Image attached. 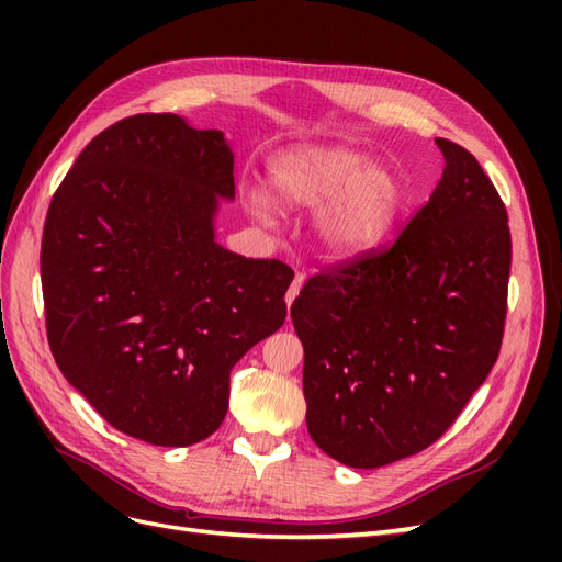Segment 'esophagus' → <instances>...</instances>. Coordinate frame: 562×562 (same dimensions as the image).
<instances>
[{"label":"esophagus","instance_id":"obj_1","mask_svg":"<svg viewBox=\"0 0 562 562\" xmlns=\"http://www.w3.org/2000/svg\"><path fill=\"white\" fill-rule=\"evenodd\" d=\"M304 279H307V277H304L302 271H297L293 283H291V288H288V293H285V302H288V304H293V300L300 295V288L304 285Z\"/></svg>","mask_w":562,"mask_h":562}]
</instances>
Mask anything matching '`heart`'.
<instances>
[{"instance_id": "b5f03b06", "label": "heart", "mask_w": 562, "mask_h": 562, "mask_svg": "<svg viewBox=\"0 0 562 562\" xmlns=\"http://www.w3.org/2000/svg\"><path fill=\"white\" fill-rule=\"evenodd\" d=\"M269 190L281 209H318L314 236L335 260L359 258L378 248L403 211V180L386 164L368 161L359 149L297 147L269 164ZM255 215L269 213L262 194L250 196Z\"/></svg>"}]
</instances>
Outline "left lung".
Here are the masks:
<instances>
[{"mask_svg":"<svg viewBox=\"0 0 562 562\" xmlns=\"http://www.w3.org/2000/svg\"><path fill=\"white\" fill-rule=\"evenodd\" d=\"M443 178L384 250L314 274L291 316L314 443L353 469L429 448L495 366L512 232L471 151L436 138Z\"/></svg>","mask_w":562,"mask_h":562,"instance_id":"8db88e82","label":"left lung"}]
</instances>
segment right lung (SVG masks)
I'll return each mask as SVG.
<instances>
[{"instance_id":"1","label":"right lung","mask_w":562,"mask_h":562,"mask_svg":"<svg viewBox=\"0 0 562 562\" xmlns=\"http://www.w3.org/2000/svg\"><path fill=\"white\" fill-rule=\"evenodd\" d=\"M234 199L223 131L135 114L83 147L42 236L50 353L108 424L151 446L209 438L229 372L285 321L293 269L215 244Z\"/></svg>"}]
</instances>
